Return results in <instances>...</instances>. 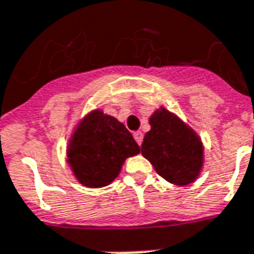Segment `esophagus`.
Segmentation results:
<instances>
[{"label": "esophagus", "instance_id": "esophagus-1", "mask_svg": "<svg viewBox=\"0 0 254 254\" xmlns=\"http://www.w3.org/2000/svg\"><path fill=\"white\" fill-rule=\"evenodd\" d=\"M133 136H134V140L137 141V144H138V145H141L142 138H144V134H142V132H140V130H138V132H134V134H133Z\"/></svg>", "mask_w": 254, "mask_h": 254}]
</instances>
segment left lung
Instances as JSON below:
<instances>
[{
    "instance_id": "1",
    "label": "left lung",
    "mask_w": 254,
    "mask_h": 254,
    "mask_svg": "<svg viewBox=\"0 0 254 254\" xmlns=\"http://www.w3.org/2000/svg\"><path fill=\"white\" fill-rule=\"evenodd\" d=\"M151 130L141 145L142 156L151 161L157 174L175 186L196 180L203 167V145L196 133L165 108L149 118Z\"/></svg>"
}]
</instances>
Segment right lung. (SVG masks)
<instances>
[{"mask_svg":"<svg viewBox=\"0 0 254 254\" xmlns=\"http://www.w3.org/2000/svg\"><path fill=\"white\" fill-rule=\"evenodd\" d=\"M137 153L140 146L122 122L93 110L69 138L67 163L80 185L99 189L110 185L127 157Z\"/></svg>","mask_w":254,"mask_h":254,"instance_id":"right-lung-1","label":"right lung"}]
</instances>
